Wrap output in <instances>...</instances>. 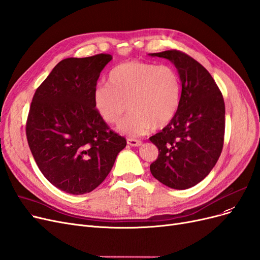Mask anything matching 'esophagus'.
I'll list each match as a JSON object with an SVG mask.
<instances>
[{"label": "esophagus", "mask_w": 260, "mask_h": 260, "mask_svg": "<svg viewBox=\"0 0 260 260\" xmlns=\"http://www.w3.org/2000/svg\"><path fill=\"white\" fill-rule=\"evenodd\" d=\"M127 144L133 147H138L141 145V140L135 138H127Z\"/></svg>", "instance_id": "esophagus-1"}]
</instances>
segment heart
Segmentation results:
<instances>
[{"mask_svg":"<svg viewBox=\"0 0 260 260\" xmlns=\"http://www.w3.org/2000/svg\"><path fill=\"white\" fill-rule=\"evenodd\" d=\"M181 81L167 64L132 60L120 63L108 75V84L94 89L93 103L106 123L118 125L131 111L120 131L137 136L166 126L177 113Z\"/></svg>","mask_w":260,"mask_h":260,"instance_id":"1","label":"heart"}]
</instances>
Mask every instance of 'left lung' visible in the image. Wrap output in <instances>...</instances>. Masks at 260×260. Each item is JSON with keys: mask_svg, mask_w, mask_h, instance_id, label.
<instances>
[{"mask_svg": "<svg viewBox=\"0 0 260 260\" xmlns=\"http://www.w3.org/2000/svg\"><path fill=\"white\" fill-rule=\"evenodd\" d=\"M171 60L181 81L177 113L150 137L158 155L150 165L153 177L173 189H188L202 181L218 161L224 138V102L204 67L177 49L150 54Z\"/></svg>", "mask_w": 260, "mask_h": 260, "instance_id": "8db88e82", "label": "left lung"}]
</instances>
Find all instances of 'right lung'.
<instances>
[{"label": "right lung", "instance_id": "obj_1", "mask_svg": "<svg viewBox=\"0 0 260 260\" xmlns=\"http://www.w3.org/2000/svg\"><path fill=\"white\" fill-rule=\"evenodd\" d=\"M109 54L66 58L32 98L26 135L45 178L70 194L93 191L110 173L126 139L100 118L93 103Z\"/></svg>", "mask_w": 260, "mask_h": 260}]
</instances>
